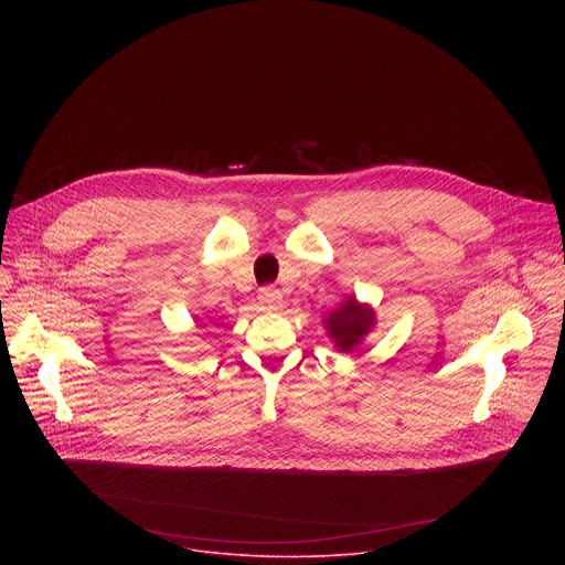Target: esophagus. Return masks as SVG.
<instances>
[{
    "mask_svg": "<svg viewBox=\"0 0 565 565\" xmlns=\"http://www.w3.org/2000/svg\"><path fill=\"white\" fill-rule=\"evenodd\" d=\"M259 301H262L264 306H268V308L277 306V303L281 301V292H279V288H275V286H266V288H262V290H259Z\"/></svg>",
    "mask_w": 565,
    "mask_h": 565,
    "instance_id": "obj_1",
    "label": "esophagus"
}]
</instances>
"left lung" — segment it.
<instances>
[{
	"label": "left lung",
	"instance_id": "1",
	"mask_svg": "<svg viewBox=\"0 0 565 565\" xmlns=\"http://www.w3.org/2000/svg\"><path fill=\"white\" fill-rule=\"evenodd\" d=\"M329 335L335 340L340 351H351L373 327V312L358 303L355 297H349L344 306L333 310L327 319Z\"/></svg>",
	"mask_w": 565,
	"mask_h": 565
}]
</instances>
